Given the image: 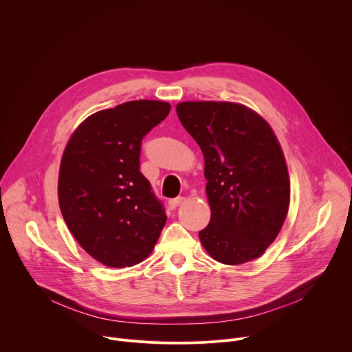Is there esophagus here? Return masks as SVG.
<instances>
[{"mask_svg":"<svg viewBox=\"0 0 352 352\" xmlns=\"http://www.w3.org/2000/svg\"><path fill=\"white\" fill-rule=\"evenodd\" d=\"M182 202H184V197H181V196H179V197H175V199H171L170 202H168V208H170L171 210H174V209H177Z\"/></svg>","mask_w":352,"mask_h":352,"instance_id":"1","label":"esophagus"}]
</instances>
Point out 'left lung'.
<instances>
[{
	"mask_svg": "<svg viewBox=\"0 0 352 352\" xmlns=\"http://www.w3.org/2000/svg\"><path fill=\"white\" fill-rule=\"evenodd\" d=\"M177 114L205 157L210 223L206 252L235 266L258 259L277 238L289 208V175L269 122L232 102H184Z\"/></svg>",
	"mask_w": 352,
	"mask_h": 352,
	"instance_id": "obj_1",
	"label": "left lung"
}]
</instances>
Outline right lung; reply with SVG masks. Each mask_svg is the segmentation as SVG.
Masks as SVG:
<instances>
[{
	"label": "right lung",
	"instance_id": "right-lung-1",
	"mask_svg": "<svg viewBox=\"0 0 352 352\" xmlns=\"http://www.w3.org/2000/svg\"><path fill=\"white\" fill-rule=\"evenodd\" d=\"M171 106L133 100L87 117L71 135L58 174V204L68 230L86 252L107 267L144 261L167 216L139 171L143 136Z\"/></svg>",
	"mask_w": 352,
	"mask_h": 352
}]
</instances>
